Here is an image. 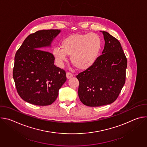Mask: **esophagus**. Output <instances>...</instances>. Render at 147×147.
<instances>
[{
    "label": "esophagus",
    "mask_w": 147,
    "mask_h": 147,
    "mask_svg": "<svg viewBox=\"0 0 147 147\" xmlns=\"http://www.w3.org/2000/svg\"><path fill=\"white\" fill-rule=\"evenodd\" d=\"M73 74H71V73L67 72V73H66V77H67V78H68V79H69V78L73 77Z\"/></svg>",
    "instance_id": "obj_1"
}]
</instances>
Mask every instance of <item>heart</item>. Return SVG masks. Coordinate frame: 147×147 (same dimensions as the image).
I'll return each mask as SVG.
<instances>
[{
  "mask_svg": "<svg viewBox=\"0 0 147 147\" xmlns=\"http://www.w3.org/2000/svg\"><path fill=\"white\" fill-rule=\"evenodd\" d=\"M60 48L56 47L53 55L59 66L67 60V55H70V60L77 69L85 70L91 67L97 60L102 48L100 36L95 33L77 34L63 39Z\"/></svg>",
  "mask_w": 147,
  "mask_h": 147,
  "instance_id": "1",
  "label": "heart"
}]
</instances>
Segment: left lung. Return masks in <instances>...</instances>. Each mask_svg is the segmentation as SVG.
I'll list each match as a JSON object with an SVG mask.
<instances>
[{
  "instance_id": "8db88e82",
  "label": "left lung",
  "mask_w": 147,
  "mask_h": 147,
  "mask_svg": "<svg viewBox=\"0 0 147 147\" xmlns=\"http://www.w3.org/2000/svg\"><path fill=\"white\" fill-rule=\"evenodd\" d=\"M102 34L105 43L102 55L91 67L76 76L79 98L91 107L113 103L125 81L127 60L120 42L106 31Z\"/></svg>"
}]
</instances>
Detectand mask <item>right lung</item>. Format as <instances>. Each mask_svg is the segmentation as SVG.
<instances>
[{
  "label": "right lung",
  "instance_id": "right-lung-1",
  "mask_svg": "<svg viewBox=\"0 0 147 147\" xmlns=\"http://www.w3.org/2000/svg\"><path fill=\"white\" fill-rule=\"evenodd\" d=\"M60 32V30H44L31 34L16 53L13 79L18 95L28 103L51 105L67 80L66 71L54 65V56L45 49Z\"/></svg>",
  "mask_w": 147,
  "mask_h": 147
}]
</instances>
